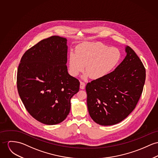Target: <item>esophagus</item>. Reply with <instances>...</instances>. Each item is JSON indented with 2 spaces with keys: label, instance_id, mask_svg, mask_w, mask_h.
<instances>
[{
  "label": "esophagus",
  "instance_id": "esophagus-1",
  "mask_svg": "<svg viewBox=\"0 0 158 158\" xmlns=\"http://www.w3.org/2000/svg\"><path fill=\"white\" fill-rule=\"evenodd\" d=\"M85 82H80V88L81 89H84V88H85Z\"/></svg>",
  "mask_w": 158,
  "mask_h": 158
}]
</instances>
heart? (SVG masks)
Segmentation results:
<instances>
[{"instance_id": "1", "label": "heart", "mask_w": 158, "mask_h": 158, "mask_svg": "<svg viewBox=\"0 0 158 158\" xmlns=\"http://www.w3.org/2000/svg\"><path fill=\"white\" fill-rule=\"evenodd\" d=\"M120 59L121 53L116 48H109L102 43H85L76 48V53H70L69 72L75 77L83 72L86 66L85 77L100 79L111 73Z\"/></svg>"}]
</instances>
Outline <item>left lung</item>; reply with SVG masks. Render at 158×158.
Segmentation results:
<instances>
[{
    "instance_id": "obj_1",
    "label": "left lung",
    "mask_w": 158,
    "mask_h": 158,
    "mask_svg": "<svg viewBox=\"0 0 158 158\" xmlns=\"http://www.w3.org/2000/svg\"><path fill=\"white\" fill-rule=\"evenodd\" d=\"M126 56L107 76L86 86L87 106L91 118L102 126L125 119L135 109L146 80V69L134 50L125 48Z\"/></svg>"
}]
</instances>
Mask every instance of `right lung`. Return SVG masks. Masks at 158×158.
<instances>
[{
	"label": "right lung",
	"instance_id": "obj_1",
	"mask_svg": "<svg viewBox=\"0 0 158 158\" xmlns=\"http://www.w3.org/2000/svg\"><path fill=\"white\" fill-rule=\"evenodd\" d=\"M67 41L59 36L40 41L24 53L18 67L17 89L25 108L48 125L66 118L79 90V80L67 71Z\"/></svg>",
	"mask_w": 158,
	"mask_h": 158
}]
</instances>
